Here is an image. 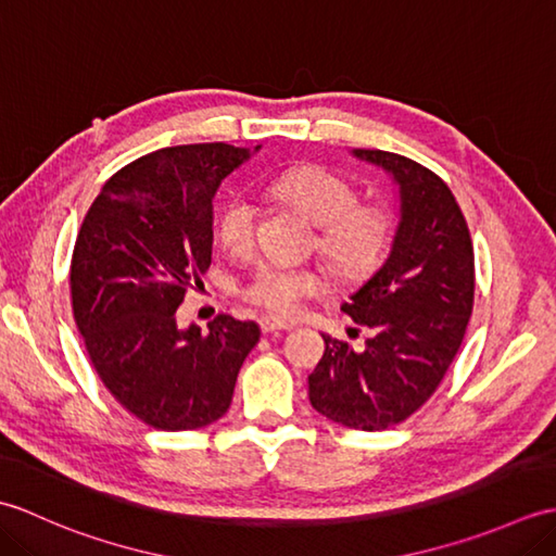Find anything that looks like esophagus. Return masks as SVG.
<instances>
[{
    "mask_svg": "<svg viewBox=\"0 0 556 556\" xmlns=\"http://www.w3.org/2000/svg\"><path fill=\"white\" fill-rule=\"evenodd\" d=\"M291 327H293L291 323L279 320V317H271V315H263V317H260V329H263L265 334L281 332V329H291Z\"/></svg>",
    "mask_w": 556,
    "mask_h": 556,
    "instance_id": "34e87169",
    "label": "esophagus"
}]
</instances>
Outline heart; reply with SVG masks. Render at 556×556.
I'll list each match as a JSON object with an SVG mask.
<instances>
[{"mask_svg":"<svg viewBox=\"0 0 556 556\" xmlns=\"http://www.w3.org/2000/svg\"><path fill=\"white\" fill-rule=\"evenodd\" d=\"M275 193L296 207L317 227L320 245L329 260L344 271H361L372 265L387 241V217L372 205H358V193L341 176L323 167H299L277 176ZM255 203L248 195H233L217 215V239L231 253L251 248L255 236ZM325 289V277L315 269L267 263L257 267L243 289V296L275 315H296L303 301Z\"/></svg>","mask_w":556,"mask_h":556,"instance_id":"b5f03b06","label":"heart"}]
</instances>
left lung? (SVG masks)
Instances as JSON below:
<instances>
[{
	"mask_svg": "<svg viewBox=\"0 0 556 556\" xmlns=\"http://www.w3.org/2000/svg\"><path fill=\"white\" fill-rule=\"evenodd\" d=\"M351 155L392 179L396 224L384 263L341 303L372 337L356 351L323 334L308 396L325 418L377 432L416 413L452 365L473 311V243L440 176L394 152Z\"/></svg>",
	"mask_w": 556,
	"mask_h": 556,
	"instance_id": "1",
	"label": "left lung"
}]
</instances>
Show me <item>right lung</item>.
<instances>
[{
  "instance_id": "1",
  "label": "right lung",
  "mask_w": 556,
  "mask_h": 556,
  "mask_svg": "<svg viewBox=\"0 0 556 556\" xmlns=\"http://www.w3.org/2000/svg\"><path fill=\"white\" fill-rule=\"evenodd\" d=\"M255 150L227 143L150 152L102 186L71 260L74 317L100 380L157 430H198L231 406L260 341L255 323L217 315L203 332L176 308L212 260V198Z\"/></svg>"
}]
</instances>
